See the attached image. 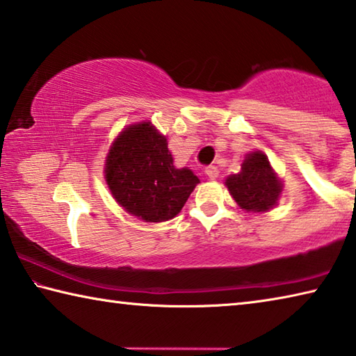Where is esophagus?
I'll list each match as a JSON object with an SVG mask.
<instances>
[{
	"mask_svg": "<svg viewBox=\"0 0 356 356\" xmlns=\"http://www.w3.org/2000/svg\"><path fill=\"white\" fill-rule=\"evenodd\" d=\"M206 174H207L210 179H216V177L220 176V171H218V168H216V166L210 165V166L206 168Z\"/></svg>",
	"mask_w": 356,
	"mask_h": 356,
	"instance_id": "esophagus-1",
	"label": "esophagus"
}]
</instances>
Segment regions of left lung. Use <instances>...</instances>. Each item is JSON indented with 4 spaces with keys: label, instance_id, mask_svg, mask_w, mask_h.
Returning <instances> with one entry per match:
<instances>
[{
    "label": "left lung",
    "instance_id": "obj_1",
    "mask_svg": "<svg viewBox=\"0 0 356 356\" xmlns=\"http://www.w3.org/2000/svg\"><path fill=\"white\" fill-rule=\"evenodd\" d=\"M226 185L238 206L248 212L270 210L278 201L282 190L267 155L262 152L246 156L242 172L229 176Z\"/></svg>",
    "mask_w": 356,
    "mask_h": 356
}]
</instances>
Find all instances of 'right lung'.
Here are the masks:
<instances>
[{
  "instance_id": "obj_1",
  "label": "right lung",
  "mask_w": 356,
  "mask_h": 356,
  "mask_svg": "<svg viewBox=\"0 0 356 356\" xmlns=\"http://www.w3.org/2000/svg\"><path fill=\"white\" fill-rule=\"evenodd\" d=\"M105 174L114 200L147 222L174 218L200 184L190 170L174 166L166 138L149 122L130 125L118 136Z\"/></svg>"
}]
</instances>
